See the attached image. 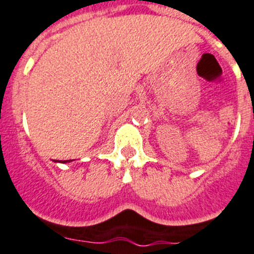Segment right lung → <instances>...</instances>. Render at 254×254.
Returning <instances> with one entry per match:
<instances>
[{"label":"right lung","instance_id":"1","mask_svg":"<svg viewBox=\"0 0 254 254\" xmlns=\"http://www.w3.org/2000/svg\"><path fill=\"white\" fill-rule=\"evenodd\" d=\"M70 161H71V160H69V161H64V164H65V162H70Z\"/></svg>","mask_w":254,"mask_h":254}]
</instances>
